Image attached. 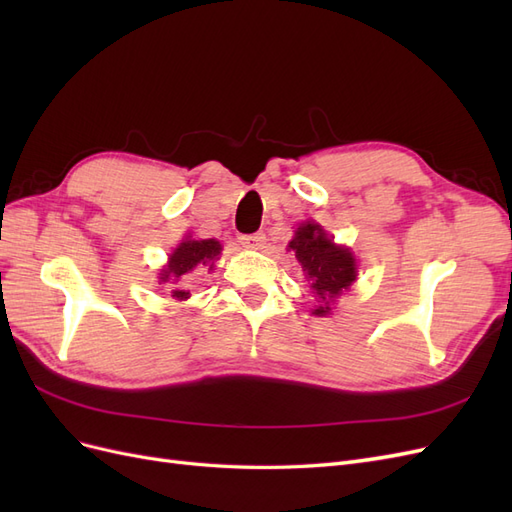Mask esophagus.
<instances>
[{"label": "esophagus", "mask_w": 512, "mask_h": 512, "mask_svg": "<svg viewBox=\"0 0 512 512\" xmlns=\"http://www.w3.org/2000/svg\"><path fill=\"white\" fill-rule=\"evenodd\" d=\"M241 245L247 247V250H262L267 245L265 232H254V235H243Z\"/></svg>", "instance_id": "1"}]
</instances>
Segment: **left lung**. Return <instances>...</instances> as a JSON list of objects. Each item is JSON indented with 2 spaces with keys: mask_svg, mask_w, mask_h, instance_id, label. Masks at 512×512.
<instances>
[{
  "mask_svg": "<svg viewBox=\"0 0 512 512\" xmlns=\"http://www.w3.org/2000/svg\"><path fill=\"white\" fill-rule=\"evenodd\" d=\"M301 262L305 280L320 299L312 309L314 316L331 314V303L344 294L356 280V258L344 245L333 243L327 232L316 222H303L288 243Z\"/></svg>",
  "mask_w": 512,
  "mask_h": 512,
  "instance_id": "left-lung-1",
  "label": "left lung"
}]
</instances>
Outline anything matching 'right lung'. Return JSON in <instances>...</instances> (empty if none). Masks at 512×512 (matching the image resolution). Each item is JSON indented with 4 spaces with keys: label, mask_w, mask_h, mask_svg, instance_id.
<instances>
[{
    "label": "right lung",
    "mask_w": 512,
    "mask_h": 512,
    "mask_svg": "<svg viewBox=\"0 0 512 512\" xmlns=\"http://www.w3.org/2000/svg\"><path fill=\"white\" fill-rule=\"evenodd\" d=\"M222 245L215 239H192L185 237L175 250L170 254L164 269L160 271V284L170 288V297L179 301L190 299V288H188V277L190 273L200 269H213V262L220 258Z\"/></svg>",
    "instance_id": "right-lung-1"
}]
</instances>
